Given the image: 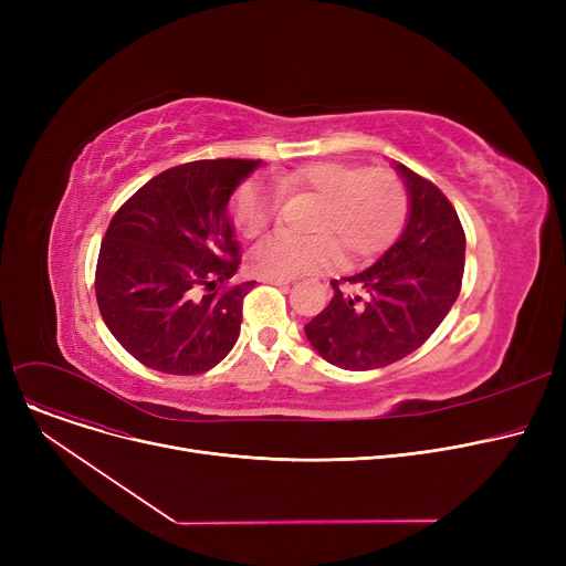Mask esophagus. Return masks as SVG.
Wrapping results in <instances>:
<instances>
[{
	"label": "esophagus",
	"mask_w": 566,
	"mask_h": 566,
	"mask_svg": "<svg viewBox=\"0 0 566 566\" xmlns=\"http://www.w3.org/2000/svg\"><path fill=\"white\" fill-rule=\"evenodd\" d=\"M259 282L263 284H291V277H271V275H259Z\"/></svg>",
	"instance_id": "1"
}]
</instances>
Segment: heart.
Wrapping results in <instances>:
<instances>
[{
	"label": "heart",
	"mask_w": 566,
	"mask_h": 566,
	"mask_svg": "<svg viewBox=\"0 0 566 566\" xmlns=\"http://www.w3.org/2000/svg\"><path fill=\"white\" fill-rule=\"evenodd\" d=\"M275 188L282 195L310 192L321 199L316 235L295 238L275 233L250 254L256 275L291 277L331 265L339 259L342 245L350 259H360L388 245L399 231L406 213V192L399 178L388 169L321 160L295 171L277 174ZM280 197L261 186L245 188L235 199L233 222L243 235H261L273 224ZM331 230V234H325Z\"/></svg>",
	"instance_id": "1"
}]
</instances>
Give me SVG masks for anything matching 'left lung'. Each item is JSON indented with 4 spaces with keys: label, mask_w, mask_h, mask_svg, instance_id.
Segmentation results:
<instances>
[{
    "label": "left lung",
    "mask_w": 566,
    "mask_h": 566,
    "mask_svg": "<svg viewBox=\"0 0 566 566\" xmlns=\"http://www.w3.org/2000/svg\"><path fill=\"white\" fill-rule=\"evenodd\" d=\"M408 190L401 235L367 271L333 280L335 295L305 335L323 360L348 371L392 365L418 350L459 298L465 233L431 181L395 165Z\"/></svg>",
    "instance_id": "8db88e82"
}]
</instances>
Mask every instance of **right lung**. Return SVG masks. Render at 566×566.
I'll use <instances>...</instances> for the list:
<instances>
[{
  "label": "right lung",
  "mask_w": 566,
  "mask_h": 566,
  "mask_svg": "<svg viewBox=\"0 0 566 566\" xmlns=\"http://www.w3.org/2000/svg\"><path fill=\"white\" fill-rule=\"evenodd\" d=\"M259 165L222 158L171 167L112 218L96 301L116 342L148 369L201 374L233 348L254 282L224 286L241 263L229 199Z\"/></svg>",
  "instance_id": "obj_1"
}]
</instances>
